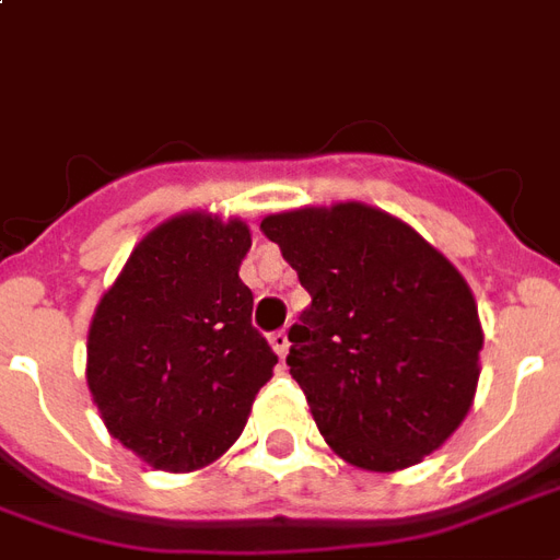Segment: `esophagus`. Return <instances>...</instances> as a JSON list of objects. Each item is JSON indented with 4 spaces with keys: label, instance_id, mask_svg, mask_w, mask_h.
<instances>
[{
    "label": "esophagus",
    "instance_id": "34e87169",
    "mask_svg": "<svg viewBox=\"0 0 560 560\" xmlns=\"http://www.w3.org/2000/svg\"><path fill=\"white\" fill-rule=\"evenodd\" d=\"M269 343H272V350H276L281 359L288 355V347H291V341H288V332H284V329H279V332L269 335Z\"/></svg>",
    "mask_w": 560,
    "mask_h": 560
}]
</instances>
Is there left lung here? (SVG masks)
I'll return each instance as SVG.
<instances>
[{"instance_id":"obj_1","label":"left lung","mask_w":560,"mask_h":560,"mask_svg":"<svg viewBox=\"0 0 560 560\" xmlns=\"http://www.w3.org/2000/svg\"><path fill=\"white\" fill-rule=\"evenodd\" d=\"M260 231L312 296L288 332V364L329 448L368 471L442 448L469 416L483 347L457 267L359 201L272 213Z\"/></svg>"}]
</instances>
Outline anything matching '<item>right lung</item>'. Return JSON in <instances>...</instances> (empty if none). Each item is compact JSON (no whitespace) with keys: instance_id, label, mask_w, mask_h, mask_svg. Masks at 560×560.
<instances>
[{"instance_id":"obj_1","label":"right lung","mask_w":560,"mask_h":560,"mask_svg":"<svg viewBox=\"0 0 560 560\" xmlns=\"http://www.w3.org/2000/svg\"><path fill=\"white\" fill-rule=\"evenodd\" d=\"M240 219L180 213L142 237L97 302L91 397L112 436L163 471L201 469L246 428L279 355L252 326Z\"/></svg>"}]
</instances>
